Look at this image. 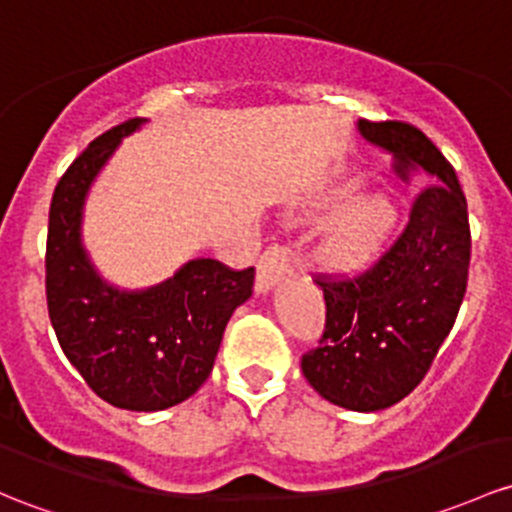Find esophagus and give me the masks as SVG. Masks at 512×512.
Segmentation results:
<instances>
[{"instance_id":"obj_1","label":"esophagus","mask_w":512,"mask_h":512,"mask_svg":"<svg viewBox=\"0 0 512 512\" xmlns=\"http://www.w3.org/2000/svg\"><path fill=\"white\" fill-rule=\"evenodd\" d=\"M297 265V252L292 245H270L260 257L257 265V292H267L284 274L292 272Z\"/></svg>"}]
</instances>
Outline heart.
<instances>
[{"label":"heart","instance_id":"heart-1","mask_svg":"<svg viewBox=\"0 0 512 512\" xmlns=\"http://www.w3.org/2000/svg\"><path fill=\"white\" fill-rule=\"evenodd\" d=\"M358 181L341 186V196H351ZM395 220L390 201L383 196H365L343 208L326 228L319 245V260L331 272H358L375 260L383 250L387 233Z\"/></svg>","mask_w":512,"mask_h":512}]
</instances>
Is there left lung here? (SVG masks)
I'll use <instances>...</instances> for the list:
<instances>
[{"label":"left lung","mask_w":512,"mask_h":512,"mask_svg":"<svg viewBox=\"0 0 512 512\" xmlns=\"http://www.w3.org/2000/svg\"><path fill=\"white\" fill-rule=\"evenodd\" d=\"M358 129L392 154L402 179L427 186L378 262L355 277H316L326 324L301 373L333 405L378 412L422 383L449 336L469 282L471 228L454 166L422 129L397 120H358Z\"/></svg>","instance_id":"1"}]
</instances>
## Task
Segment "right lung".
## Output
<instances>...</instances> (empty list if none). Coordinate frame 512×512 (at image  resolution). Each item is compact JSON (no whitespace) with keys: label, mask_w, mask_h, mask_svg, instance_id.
<instances>
[{"label":"right lung","mask_w":512,"mask_h":512,"mask_svg":"<svg viewBox=\"0 0 512 512\" xmlns=\"http://www.w3.org/2000/svg\"><path fill=\"white\" fill-rule=\"evenodd\" d=\"M142 117L107 129L68 166L48 211L46 299L63 353L110 405L157 412L188 400L211 375L223 331L252 297L255 267L191 260L144 292L110 287L80 242L88 188Z\"/></svg>","instance_id":"obj_1"}]
</instances>
